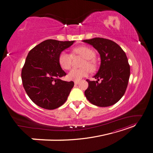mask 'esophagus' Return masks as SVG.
<instances>
[{
    "label": "esophagus",
    "instance_id": "esophagus-1",
    "mask_svg": "<svg viewBox=\"0 0 153 153\" xmlns=\"http://www.w3.org/2000/svg\"><path fill=\"white\" fill-rule=\"evenodd\" d=\"M79 84V81H75V85H78Z\"/></svg>",
    "mask_w": 153,
    "mask_h": 153
}]
</instances>
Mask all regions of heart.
Listing matches in <instances>:
<instances>
[{"label":"heart","mask_w":153,"mask_h":153,"mask_svg":"<svg viewBox=\"0 0 153 153\" xmlns=\"http://www.w3.org/2000/svg\"><path fill=\"white\" fill-rule=\"evenodd\" d=\"M76 55H79L84 58L81 64V66L83 68L72 69L68 73V78L71 80L78 81L83 77L87 76L89 75L90 70L92 71H94L97 68V63L94 59L96 56L94 51L89 47L82 46L73 48L72 55L67 52L66 51H62L60 53L58 57L59 65L66 70L70 69L72 64L73 56Z\"/></svg>","instance_id":"heart-1"}]
</instances>
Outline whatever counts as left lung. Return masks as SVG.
I'll use <instances>...</instances> for the list:
<instances>
[{
	"instance_id": "left-lung-1",
	"label": "left lung",
	"mask_w": 153,
	"mask_h": 153,
	"mask_svg": "<svg viewBox=\"0 0 153 153\" xmlns=\"http://www.w3.org/2000/svg\"><path fill=\"white\" fill-rule=\"evenodd\" d=\"M83 41L93 46L101 57L99 71L94 76L98 80H86L89 84L84 92L86 98L101 107L113 105L123 96L128 84L130 66L126 55L112 40L95 38Z\"/></svg>"
}]
</instances>
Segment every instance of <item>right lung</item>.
I'll use <instances>...</instances> for the list:
<instances>
[{"label":"right lung","instance_id":"obj_1","mask_svg":"<svg viewBox=\"0 0 153 153\" xmlns=\"http://www.w3.org/2000/svg\"><path fill=\"white\" fill-rule=\"evenodd\" d=\"M74 41L47 39L30 50L22 69V84L30 99L40 107L53 110L62 105L74 86L73 81L61 78L66 75L58 61L61 52Z\"/></svg>","mask_w":153,"mask_h":153}]
</instances>
